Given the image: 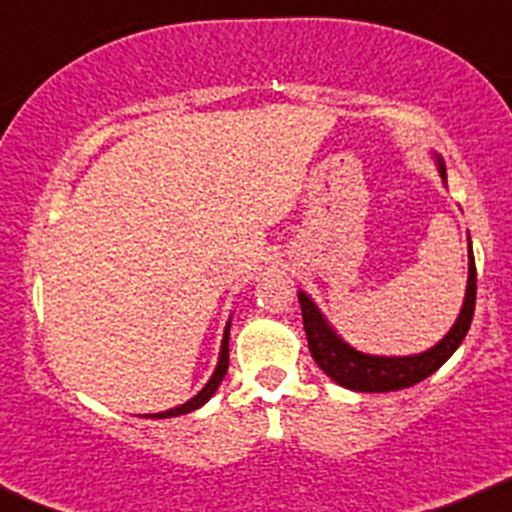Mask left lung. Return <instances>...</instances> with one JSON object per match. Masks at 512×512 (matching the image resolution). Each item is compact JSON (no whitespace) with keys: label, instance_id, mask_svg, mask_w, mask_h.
I'll return each instance as SVG.
<instances>
[{"label":"left lung","instance_id":"8db88e82","mask_svg":"<svg viewBox=\"0 0 512 512\" xmlns=\"http://www.w3.org/2000/svg\"><path fill=\"white\" fill-rule=\"evenodd\" d=\"M438 170H441V178L446 180V168L438 165ZM299 307H302V322L304 332H307L309 352H312V359L317 361L319 369L329 379H334L344 389L371 391V394L409 389V386L418 384L426 376H431L433 371L441 369L448 361V356L456 352L463 339H466L473 322V312H476V260H473L471 252V262H468V289L461 317L456 319L451 332L436 347L418 356H369L356 352V349L344 344L329 329V324L324 322L319 309L314 307V302L304 292H299Z\"/></svg>","mask_w":512,"mask_h":512}]
</instances>
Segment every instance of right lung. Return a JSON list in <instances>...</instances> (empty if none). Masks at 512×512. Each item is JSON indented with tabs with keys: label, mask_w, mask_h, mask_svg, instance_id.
I'll use <instances>...</instances> for the list:
<instances>
[{
	"label": "right lung",
	"mask_w": 512,
	"mask_h": 512,
	"mask_svg": "<svg viewBox=\"0 0 512 512\" xmlns=\"http://www.w3.org/2000/svg\"><path fill=\"white\" fill-rule=\"evenodd\" d=\"M227 337H230V324L225 327V339H223V347H220V361H218V369H215V374L210 376V381L205 384V389L200 391L198 396H193V399L188 401V404L178 406V409H170V411H163V414H153V418H170V416H180V414H190V411L200 409V406L205 404V401L210 399V396L215 394V389L220 386V381L225 379L227 374V364H230V352H227Z\"/></svg>",
	"instance_id": "1"
}]
</instances>
